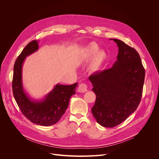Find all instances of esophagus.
I'll list each match as a JSON object with an SVG mask.
<instances>
[{"instance_id": "obj_1", "label": "esophagus", "mask_w": 159, "mask_h": 159, "mask_svg": "<svg viewBox=\"0 0 159 159\" xmlns=\"http://www.w3.org/2000/svg\"><path fill=\"white\" fill-rule=\"evenodd\" d=\"M87 91V85L85 84H81L78 88V92L80 93H84Z\"/></svg>"}]
</instances>
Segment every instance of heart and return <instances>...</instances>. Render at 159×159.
<instances>
[{"mask_svg":"<svg viewBox=\"0 0 159 159\" xmlns=\"http://www.w3.org/2000/svg\"><path fill=\"white\" fill-rule=\"evenodd\" d=\"M98 45L95 42H92L87 46L85 50L84 56V62H89L93 58L90 65V70L92 72L98 71L107 58V53L102 50L98 51Z\"/></svg>","mask_w":159,"mask_h":159,"instance_id":"b5f03b06","label":"heart"}]
</instances>
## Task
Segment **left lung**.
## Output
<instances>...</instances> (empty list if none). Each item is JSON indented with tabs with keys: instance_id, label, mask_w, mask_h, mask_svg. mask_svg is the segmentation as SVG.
<instances>
[{
	"instance_id": "obj_1",
	"label": "left lung",
	"mask_w": 159,
	"mask_h": 159,
	"mask_svg": "<svg viewBox=\"0 0 159 159\" xmlns=\"http://www.w3.org/2000/svg\"><path fill=\"white\" fill-rule=\"evenodd\" d=\"M119 47L117 60L107 70L91 75L96 100L92 113L98 124L114 127L135 111L140 103L145 70L138 52L120 40L110 39Z\"/></svg>"
}]
</instances>
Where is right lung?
Wrapping results in <instances>:
<instances>
[{
    "instance_id": "obj_1",
    "label": "right lung",
    "mask_w": 159,
    "mask_h": 159,
    "mask_svg": "<svg viewBox=\"0 0 159 159\" xmlns=\"http://www.w3.org/2000/svg\"><path fill=\"white\" fill-rule=\"evenodd\" d=\"M39 41L33 40L23 49L15 62L12 90L22 113L30 122L50 126L59 122L67 109L72 95L75 93L77 83L70 85L56 84L42 99L34 100L25 90L22 82V67L27 57L39 50Z\"/></svg>"
}]
</instances>
